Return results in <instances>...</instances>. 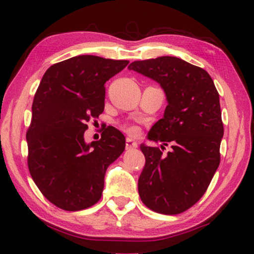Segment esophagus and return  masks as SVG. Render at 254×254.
<instances>
[{
  "label": "esophagus",
  "instance_id": "esophagus-1",
  "mask_svg": "<svg viewBox=\"0 0 254 254\" xmlns=\"http://www.w3.org/2000/svg\"><path fill=\"white\" fill-rule=\"evenodd\" d=\"M137 145L138 144L132 139V138H130V137L127 138V141H125V147H127V150H131V148H136Z\"/></svg>",
  "mask_w": 254,
  "mask_h": 254
}]
</instances>
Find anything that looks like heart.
<instances>
[{"label": "heart", "instance_id": "1", "mask_svg": "<svg viewBox=\"0 0 254 254\" xmlns=\"http://www.w3.org/2000/svg\"><path fill=\"white\" fill-rule=\"evenodd\" d=\"M124 130L130 134H137L138 133V127H134V125H125Z\"/></svg>", "mask_w": 254, "mask_h": 254}]
</instances>
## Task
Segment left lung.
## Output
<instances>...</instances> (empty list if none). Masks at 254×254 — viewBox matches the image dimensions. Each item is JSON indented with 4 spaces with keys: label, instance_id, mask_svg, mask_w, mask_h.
Masks as SVG:
<instances>
[{
    "label": "left lung",
    "instance_id": "obj_1",
    "mask_svg": "<svg viewBox=\"0 0 254 254\" xmlns=\"http://www.w3.org/2000/svg\"><path fill=\"white\" fill-rule=\"evenodd\" d=\"M127 68L154 80L164 90V117L147 138L172 143L173 148L162 154L158 147L140 145L145 166L138 192L151 210L181 214L203 196L219 166L224 129L218 92L208 72L177 57L133 62Z\"/></svg>",
    "mask_w": 254,
    "mask_h": 254
}]
</instances>
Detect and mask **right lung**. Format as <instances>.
<instances>
[{
	"label": "right lung",
	"mask_w": 254,
	"mask_h": 254,
	"mask_svg": "<svg viewBox=\"0 0 254 254\" xmlns=\"http://www.w3.org/2000/svg\"><path fill=\"white\" fill-rule=\"evenodd\" d=\"M129 64L76 56L44 74L32 103L28 132L30 174L51 203L68 211L92 207L102 196L104 175L123 153L125 138L108 127L100 140L86 143L87 122L104 110V83Z\"/></svg>",
	"instance_id": "right-lung-1"
}]
</instances>
